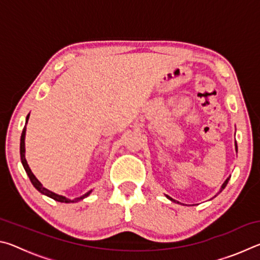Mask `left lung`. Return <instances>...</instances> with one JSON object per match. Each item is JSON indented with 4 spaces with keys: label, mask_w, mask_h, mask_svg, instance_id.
<instances>
[{
    "label": "left lung",
    "mask_w": 260,
    "mask_h": 260,
    "mask_svg": "<svg viewBox=\"0 0 260 260\" xmlns=\"http://www.w3.org/2000/svg\"><path fill=\"white\" fill-rule=\"evenodd\" d=\"M235 148H236V151H237V144H236V142H235ZM230 179H231V177H228V178L226 179V181L222 183V186H221V189H220V191H219V192H221V191H222V189H225V187L227 186V183H228V181H230ZM166 197H167V199H169V200H171V201H172V202H174V203H179V202H177V201H175V200H173V199H172V197H170V196H167V195H166Z\"/></svg>",
    "instance_id": "8db88e82"
}]
</instances>
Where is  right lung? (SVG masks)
I'll return each mask as SVG.
<instances>
[{"label": "right lung", "instance_id": "add662e5", "mask_svg": "<svg viewBox=\"0 0 260 260\" xmlns=\"http://www.w3.org/2000/svg\"><path fill=\"white\" fill-rule=\"evenodd\" d=\"M28 117H29V114H27V117H26V124H27V121H28ZM26 124H25V127H24V129H23V133H21V138H20V159H21V164H23L24 169H25V171H26V173H27L28 178H29L30 182H32L33 186H34L35 188H37L38 190L40 191L41 193H43V195L50 197V199L55 200V201H57V202H60V203H76V202L81 201V200H83V199H86L87 196H89V193L91 192V190L86 192L85 195L78 197V199L70 200V199H67V197H64V196L57 195V193L52 192V191H50V190H48L47 188H45V187L42 186L41 182L39 181V180H38L37 178H35V175L32 173V171H30L29 166H28V164H27V161H26V158H25V134H26Z\"/></svg>", "mask_w": 260, "mask_h": 260}]
</instances>
